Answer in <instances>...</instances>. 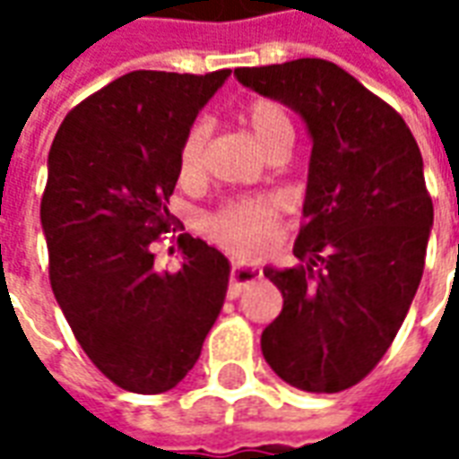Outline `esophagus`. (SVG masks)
Wrapping results in <instances>:
<instances>
[{
    "mask_svg": "<svg viewBox=\"0 0 459 459\" xmlns=\"http://www.w3.org/2000/svg\"><path fill=\"white\" fill-rule=\"evenodd\" d=\"M260 268H253V265H243V263H236L229 273V298L236 299L243 292V290L253 285L255 280H260Z\"/></svg>",
    "mask_w": 459,
    "mask_h": 459,
    "instance_id": "1",
    "label": "esophagus"
}]
</instances>
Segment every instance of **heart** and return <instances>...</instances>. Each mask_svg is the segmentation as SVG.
<instances>
[{
	"label": "heart",
	"mask_w": 459,
	"mask_h": 459,
	"mask_svg": "<svg viewBox=\"0 0 459 459\" xmlns=\"http://www.w3.org/2000/svg\"><path fill=\"white\" fill-rule=\"evenodd\" d=\"M238 117L263 152H268L275 142L292 137L288 113L282 110V105L268 98L250 100ZM204 142H206V127L204 122H194L184 132L177 152V174L181 184H196L201 179ZM282 219H285V201L273 194H258V196L223 201L206 216L204 229L223 248L238 255L258 258L275 246Z\"/></svg>",
	"instance_id": "obj_1"
}]
</instances>
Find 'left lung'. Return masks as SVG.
<instances>
[{
  "mask_svg": "<svg viewBox=\"0 0 459 459\" xmlns=\"http://www.w3.org/2000/svg\"><path fill=\"white\" fill-rule=\"evenodd\" d=\"M255 93L302 115L312 134L299 265L265 270L282 312L260 349L307 394H339L374 371L425 268L433 199L413 132L391 105L325 58L236 68Z\"/></svg>",
  "mask_w": 459,
  "mask_h": 459,
  "instance_id": "8db88e82",
  "label": "left lung"
}]
</instances>
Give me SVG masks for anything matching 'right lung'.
Listing matches in <instances>:
<instances>
[{
    "instance_id": "1",
    "label": "right lung",
    "mask_w": 459,
    "mask_h": 459,
    "mask_svg": "<svg viewBox=\"0 0 459 459\" xmlns=\"http://www.w3.org/2000/svg\"><path fill=\"white\" fill-rule=\"evenodd\" d=\"M229 75H120L65 115L48 152L51 290L88 359L132 394L179 384L223 307L230 265L219 250L181 233V265L160 270L154 243L174 223L181 137Z\"/></svg>"
}]
</instances>
